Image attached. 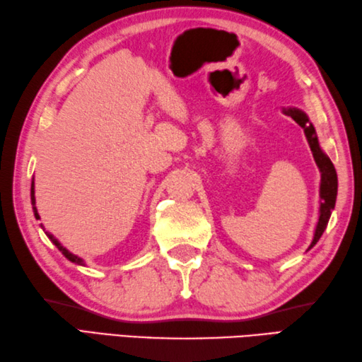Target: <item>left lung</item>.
I'll list each match as a JSON object with an SVG mask.
<instances>
[{
  "mask_svg": "<svg viewBox=\"0 0 362 362\" xmlns=\"http://www.w3.org/2000/svg\"><path fill=\"white\" fill-rule=\"evenodd\" d=\"M283 112L291 115L292 119L297 122L301 128L305 131V136L308 139V144L311 146L313 156L317 167L320 170V211H319V222H317L315 226V233H314V239L309 245L308 250H311L319 239L322 238L323 231L328 225V220L331 217V211L334 209L336 204V197H337V173L336 168L333 165V162L327 156L325 153L322 151L320 145H319V139L315 136V129L313 127V123L309 122L308 115L303 112V110L289 107V109H283Z\"/></svg>",
  "mask_w": 362,
  "mask_h": 362,
  "instance_id": "8db88e82",
  "label": "left lung"
}]
</instances>
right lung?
<instances>
[{
	"label": "right lung",
	"mask_w": 362,
	"mask_h": 362,
	"mask_svg": "<svg viewBox=\"0 0 362 362\" xmlns=\"http://www.w3.org/2000/svg\"><path fill=\"white\" fill-rule=\"evenodd\" d=\"M31 203H33V211H34V216H35V218H37V220H40V216H39V212H37V208H35V197H34V181H33V184H31ZM40 226L43 228V225H40ZM47 235H48V238H49V240H51V242H53V243H54V245H56V247L59 248V252H62V255H64L65 257H67V259H69V261H71V262H75V264H78V265H84V261H83V259H81V257H78L76 255H73V253H70L67 248H65V247H62V245H61V243H59V242H57V239H54V238H53V235H51V234H48V233H47Z\"/></svg>",
	"instance_id": "obj_1"
}]
</instances>
